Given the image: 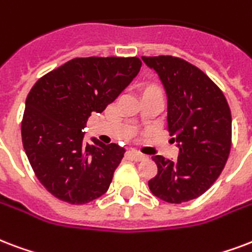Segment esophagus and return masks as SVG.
<instances>
[{"mask_svg":"<svg viewBox=\"0 0 252 252\" xmlns=\"http://www.w3.org/2000/svg\"><path fill=\"white\" fill-rule=\"evenodd\" d=\"M129 155H130V157H132V158L136 161H143V160H147L148 158L145 155H143V153H140V152H137V151H130Z\"/></svg>","mask_w":252,"mask_h":252,"instance_id":"34e87169","label":"esophagus"}]
</instances>
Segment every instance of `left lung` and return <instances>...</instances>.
I'll list each match as a JSON object with an SVG mask.
<instances>
[{
	"instance_id": "8db88e82",
	"label": "left lung",
	"mask_w": 252,
	"mask_h": 252,
	"mask_svg": "<svg viewBox=\"0 0 252 252\" xmlns=\"http://www.w3.org/2000/svg\"><path fill=\"white\" fill-rule=\"evenodd\" d=\"M168 95V129L180 147L177 161L152 157L153 194L169 203L198 198L223 170L231 149V111L223 92L194 64L172 55L143 57Z\"/></svg>"
}]
</instances>
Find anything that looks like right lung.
<instances>
[{"mask_svg": "<svg viewBox=\"0 0 252 252\" xmlns=\"http://www.w3.org/2000/svg\"><path fill=\"white\" fill-rule=\"evenodd\" d=\"M137 57L75 58L38 79L26 99L21 126L29 162L45 189L71 205L108 190L126 149L83 143L92 112H103L139 74Z\"/></svg>", "mask_w": 252, "mask_h": 252, "instance_id": "obj_1", "label": "right lung"}]
</instances>
